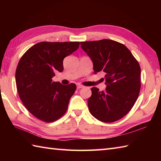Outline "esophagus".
Wrapping results in <instances>:
<instances>
[{
	"mask_svg": "<svg viewBox=\"0 0 161 161\" xmlns=\"http://www.w3.org/2000/svg\"><path fill=\"white\" fill-rule=\"evenodd\" d=\"M83 87H84V86H82V85H80V84L77 85V89H80V88H82Z\"/></svg>",
	"mask_w": 161,
	"mask_h": 161,
	"instance_id": "obj_1",
	"label": "esophagus"
}]
</instances>
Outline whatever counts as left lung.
<instances>
[{"mask_svg":"<svg viewBox=\"0 0 161 161\" xmlns=\"http://www.w3.org/2000/svg\"><path fill=\"white\" fill-rule=\"evenodd\" d=\"M81 47L93 64L94 73L105 74L104 91L91 88L88 100L91 115L98 120L113 122L128 114L141 89V67L123 44L110 39L81 42Z\"/></svg>","mask_w":161,"mask_h":161,"instance_id":"obj_1","label":"left lung"}]
</instances>
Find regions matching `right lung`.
I'll list each match as a JSON object with an SVG mask.
<instances>
[{"mask_svg": "<svg viewBox=\"0 0 161 161\" xmlns=\"http://www.w3.org/2000/svg\"><path fill=\"white\" fill-rule=\"evenodd\" d=\"M80 42H40L20 58L16 70V84L20 100L36 118L55 121L66 113L76 85L53 81L64 70L63 61L76 51Z\"/></svg>", "mask_w": 161, "mask_h": 161, "instance_id": "right-lung-1", "label": "right lung"}]
</instances>
